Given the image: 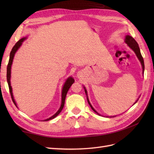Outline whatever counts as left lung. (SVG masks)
Listing matches in <instances>:
<instances>
[{"instance_id":"1","label":"left lung","mask_w":154,"mask_h":154,"mask_svg":"<svg viewBox=\"0 0 154 154\" xmlns=\"http://www.w3.org/2000/svg\"><path fill=\"white\" fill-rule=\"evenodd\" d=\"M124 42H125L126 44H127V45H128L129 48L130 49H132V50L134 51V53L136 55L137 57H138L139 61H140V63H141L142 67V71H143L142 73L143 74V72H144V62H143V57L142 56V54H141V53H140V48H139V45H138V43H137L136 41L134 40V39L132 36H130V35H126L125 40H124ZM83 88H84V89H85V94H86V95H87V99L88 103H89L91 108V109H92V110L94 111V112H96L97 114H99V115L101 116L100 114L98 113L97 111L94 110V108L92 106V105H91V104L89 102V98H88V96H87V90L85 89V87L84 86H83ZM138 99H139V98H138V99H137V100L134 103V104H136L137 103V101L138 100ZM114 116H106V117H114Z\"/></svg>"}]
</instances>
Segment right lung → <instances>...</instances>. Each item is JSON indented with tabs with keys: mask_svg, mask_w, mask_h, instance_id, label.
I'll return each instance as SVG.
<instances>
[{
	"mask_svg": "<svg viewBox=\"0 0 154 154\" xmlns=\"http://www.w3.org/2000/svg\"><path fill=\"white\" fill-rule=\"evenodd\" d=\"M26 37L22 38L18 42H16V44L14 45V46L12 48V51H11V54H10V58H9V61H8V64L7 66V72H6V79H7V82L8 85V87H9V90H10V93H11V95L12 97V100L13 101V103H14L15 105L17 106V104H16V101L14 99V96H13V93H12V89L11 87V67H12V64L13 62V59H14V55L16 54V52L17 51V50L20 48V47L21 46L22 44V42H24L26 39ZM75 82L74 79L72 77H68L67 79L65 81V82L63 85V88H62V91H61V106L60 107V109L55 112L53 116H51V117L49 118V119H45L43 121H48L50 120H51L54 119V118L56 117L61 112V111L63 109V108L65 104V97H66V94L67 93V91L69 89L70 87L72 85V84ZM18 107V106H17Z\"/></svg>",
	"mask_w": 154,
	"mask_h": 154,
	"instance_id": "right-lung-1",
	"label": "right lung"
}]
</instances>
